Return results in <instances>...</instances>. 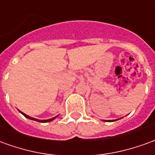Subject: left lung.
<instances>
[{
    "instance_id": "obj_1",
    "label": "left lung",
    "mask_w": 155,
    "mask_h": 155,
    "mask_svg": "<svg viewBox=\"0 0 155 155\" xmlns=\"http://www.w3.org/2000/svg\"><path fill=\"white\" fill-rule=\"evenodd\" d=\"M103 121H107V120H103ZM108 121H115V120H108Z\"/></svg>"
}]
</instances>
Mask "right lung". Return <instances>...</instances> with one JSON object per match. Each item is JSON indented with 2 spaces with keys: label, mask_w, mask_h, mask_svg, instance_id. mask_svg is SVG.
Returning <instances> with one entry per match:
<instances>
[{
  "label": "right lung",
  "mask_w": 155,
  "mask_h": 155,
  "mask_svg": "<svg viewBox=\"0 0 155 155\" xmlns=\"http://www.w3.org/2000/svg\"><path fill=\"white\" fill-rule=\"evenodd\" d=\"M21 113L25 117H26L27 119H29V120H35V121H37V122H41V123H47V122H51V121H52V120H54L56 117L58 116H55L54 117V118H51V119H49V120H38V119H35V118H32V117L29 116V115H27V114H25V113H23V112H21V111H20Z\"/></svg>",
  "instance_id": "1"
}]
</instances>
